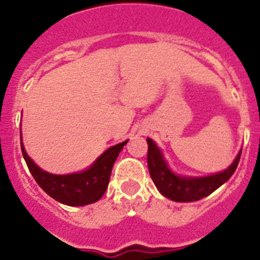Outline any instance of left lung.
<instances>
[{
	"mask_svg": "<svg viewBox=\"0 0 260 260\" xmlns=\"http://www.w3.org/2000/svg\"><path fill=\"white\" fill-rule=\"evenodd\" d=\"M147 144H148L147 162H148L151 178L158 191L165 198L174 202H195L212 194L236 172L242 152L240 151L236 160L224 172L207 177H182L177 176L169 169L167 161L162 157L161 151L158 150V147L152 139L147 138Z\"/></svg>",
	"mask_w": 260,
	"mask_h": 260,
	"instance_id": "1",
	"label": "left lung"
}]
</instances>
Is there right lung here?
I'll use <instances>...</instances> for the list:
<instances>
[{
  "mask_svg": "<svg viewBox=\"0 0 260 260\" xmlns=\"http://www.w3.org/2000/svg\"><path fill=\"white\" fill-rule=\"evenodd\" d=\"M22 141V139H20ZM127 141L110 147L88 169L79 173L52 174L43 171L27 155L20 142L23 157L38 185L49 197L66 206H86L98 202L104 195L117 156Z\"/></svg>",
  "mask_w": 260,
  "mask_h": 260,
  "instance_id": "right-lung-1",
  "label": "right lung"
}]
</instances>
